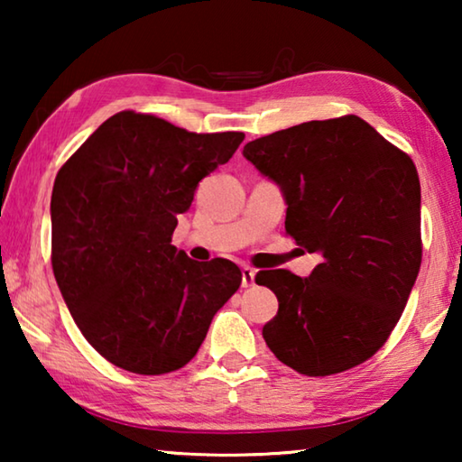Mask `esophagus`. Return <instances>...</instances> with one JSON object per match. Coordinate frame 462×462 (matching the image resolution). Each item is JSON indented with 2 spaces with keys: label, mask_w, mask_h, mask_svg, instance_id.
Returning a JSON list of instances; mask_svg holds the SVG:
<instances>
[{
  "label": "esophagus",
  "mask_w": 462,
  "mask_h": 462,
  "mask_svg": "<svg viewBox=\"0 0 462 462\" xmlns=\"http://www.w3.org/2000/svg\"><path fill=\"white\" fill-rule=\"evenodd\" d=\"M254 269H250V267H242V287H250V285H254Z\"/></svg>",
  "instance_id": "esophagus-1"
}]
</instances>
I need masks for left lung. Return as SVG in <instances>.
Segmentation results:
<instances>
[{
    "label": "left lung",
    "mask_w": 462,
    "mask_h": 462,
    "mask_svg": "<svg viewBox=\"0 0 462 462\" xmlns=\"http://www.w3.org/2000/svg\"><path fill=\"white\" fill-rule=\"evenodd\" d=\"M242 154L283 191L295 245L322 254L306 279L256 273L279 300L264 342L308 377L365 363L400 322L421 264L416 165L353 114L273 132Z\"/></svg>",
    "instance_id": "obj_1"
}]
</instances>
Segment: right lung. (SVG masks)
<instances>
[{
	"instance_id": "add662e5",
	"label": "right lung",
	"mask_w": 462,
	"mask_h": 462,
	"mask_svg": "<svg viewBox=\"0 0 462 462\" xmlns=\"http://www.w3.org/2000/svg\"><path fill=\"white\" fill-rule=\"evenodd\" d=\"M242 140V132L198 134L126 109L59 169L51 199L54 279L106 361L138 374L181 369L236 293V264L195 263L171 238L195 187Z\"/></svg>"
}]
</instances>
